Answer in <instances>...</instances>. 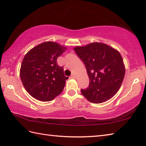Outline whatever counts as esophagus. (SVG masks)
Listing matches in <instances>:
<instances>
[{"mask_svg": "<svg viewBox=\"0 0 146 146\" xmlns=\"http://www.w3.org/2000/svg\"><path fill=\"white\" fill-rule=\"evenodd\" d=\"M71 78H76V75H75V74H72V75H71Z\"/></svg>", "mask_w": 146, "mask_h": 146, "instance_id": "obj_1", "label": "esophagus"}]
</instances>
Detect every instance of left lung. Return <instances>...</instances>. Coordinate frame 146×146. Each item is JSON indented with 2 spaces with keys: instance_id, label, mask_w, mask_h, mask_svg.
Wrapping results in <instances>:
<instances>
[{
  "instance_id": "obj_1",
  "label": "left lung",
  "mask_w": 146,
  "mask_h": 146,
  "mask_svg": "<svg viewBox=\"0 0 146 146\" xmlns=\"http://www.w3.org/2000/svg\"><path fill=\"white\" fill-rule=\"evenodd\" d=\"M86 66L90 83L82 94L94 104L106 102L119 91L125 76L122 56L117 49L102 42H94L74 48Z\"/></svg>"
}]
</instances>
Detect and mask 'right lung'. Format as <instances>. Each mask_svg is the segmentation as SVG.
<instances>
[{
  "label": "right lung",
  "instance_id": "1",
  "mask_svg": "<svg viewBox=\"0 0 146 146\" xmlns=\"http://www.w3.org/2000/svg\"><path fill=\"white\" fill-rule=\"evenodd\" d=\"M67 47L58 42L46 41L36 46L24 56L20 69L23 86L31 96L42 102L52 100L60 95L68 77L57 58Z\"/></svg>",
  "mask_w": 146,
  "mask_h": 146
}]
</instances>
